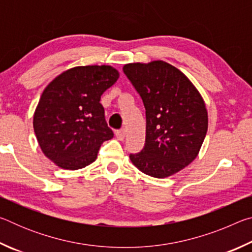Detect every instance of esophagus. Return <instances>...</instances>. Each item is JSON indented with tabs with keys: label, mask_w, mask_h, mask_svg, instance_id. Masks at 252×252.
<instances>
[{
	"label": "esophagus",
	"mask_w": 252,
	"mask_h": 252,
	"mask_svg": "<svg viewBox=\"0 0 252 252\" xmlns=\"http://www.w3.org/2000/svg\"><path fill=\"white\" fill-rule=\"evenodd\" d=\"M116 136H117L118 140H120V141H122V140H125V138H126V130L125 129L118 130L116 132Z\"/></svg>",
	"instance_id": "1"
}]
</instances>
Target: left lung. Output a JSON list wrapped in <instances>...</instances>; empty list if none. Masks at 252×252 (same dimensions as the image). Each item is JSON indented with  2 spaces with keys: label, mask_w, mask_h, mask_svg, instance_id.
<instances>
[{
  "label": "left lung",
  "mask_w": 252,
  "mask_h": 252,
  "mask_svg": "<svg viewBox=\"0 0 252 252\" xmlns=\"http://www.w3.org/2000/svg\"><path fill=\"white\" fill-rule=\"evenodd\" d=\"M123 72L146 108V144L130 155L140 171L167 178L189 165L201 149L208 112L200 92L177 67L164 61L129 63Z\"/></svg>",
  "instance_id": "obj_1"
}]
</instances>
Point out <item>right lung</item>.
Listing matches in <instances>:
<instances>
[{
	"label": "right lung",
	"instance_id": "1",
	"mask_svg": "<svg viewBox=\"0 0 252 252\" xmlns=\"http://www.w3.org/2000/svg\"><path fill=\"white\" fill-rule=\"evenodd\" d=\"M119 76L111 65L75 66L44 89L33 127L42 152L58 167H87L95 161L101 144L113 138L100 100Z\"/></svg>",
	"mask_w": 252,
	"mask_h": 252
}]
</instances>
